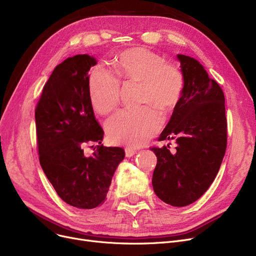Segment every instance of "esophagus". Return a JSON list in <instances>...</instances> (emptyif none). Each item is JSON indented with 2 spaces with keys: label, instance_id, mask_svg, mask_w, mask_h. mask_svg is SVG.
<instances>
[{
  "label": "esophagus",
  "instance_id": "1",
  "mask_svg": "<svg viewBox=\"0 0 256 256\" xmlns=\"http://www.w3.org/2000/svg\"><path fill=\"white\" fill-rule=\"evenodd\" d=\"M124 152H126V158H130V156H132L134 154H136V150H134V148H132V147H126V148L124 150Z\"/></svg>",
  "mask_w": 256,
  "mask_h": 256
}]
</instances>
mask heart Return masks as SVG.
Returning a JSON list of instances; mask_svg holds the SVG:
<instances>
[{"instance_id":"heart-1","label":"heart","mask_w":256,"mask_h":256,"mask_svg":"<svg viewBox=\"0 0 256 256\" xmlns=\"http://www.w3.org/2000/svg\"><path fill=\"white\" fill-rule=\"evenodd\" d=\"M114 73L116 77L102 66L91 70L90 102L100 114H109L119 104V80L140 83V102L147 104L137 110L120 111L106 124L108 137L113 143L140 146L162 126V115L156 108L169 113L178 104L184 86V74L178 66L165 62L160 54L143 46L132 48L119 54L115 60Z\"/></svg>"}]
</instances>
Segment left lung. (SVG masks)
Returning <instances> with one entry per match:
<instances>
[{
	"label": "left lung",
	"instance_id": "1",
	"mask_svg": "<svg viewBox=\"0 0 256 256\" xmlns=\"http://www.w3.org/2000/svg\"><path fill=\"white\" fill-rule=\"evenodd\" d=\"M184 86L158 141L176 140V147L152 146L156 166L152 186L172 206H189L202 196L217 176L227 146L224 93L194 58L178 55Z\"/></svg>",
	"mask_w": 256,
	"mask_h": 256
}]
</instances>
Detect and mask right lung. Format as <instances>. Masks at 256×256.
<instances>
[{
  "instance_id": "right-lung-1",
  "label": "right lung",
  "mask_w": 256,
  "mask_h": 256,
  "mask_svg": "<svg viewBox=\"0 0 256 256\" xmlns=\"http://www.w3.org/2000/svg\"><path fill=\"white\" fill-rule=\"evenodd\" d=\"M89 55L67 58L54 70L35 108L40 165L67 204L94 208L102 204L114 172L124 158L121 147L102 144L104 130L94 116L89 96ZM98 142L90 157L84 147Z\"/></svg>"
}]
</instances>
